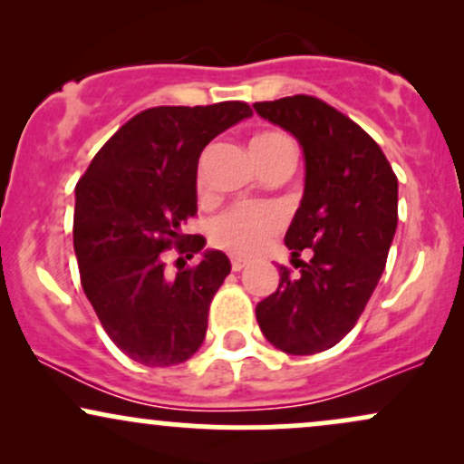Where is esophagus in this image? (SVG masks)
Listing matches in <instances>:
<instances>
[{
    "instance_id": "esophagus-1",
    "label": "esophagus",
    "mask_w": 464,
    "mask_h": 464,
    "mask_svg": "<svg viewBox=\"0 0 464 464\" xmlns=\"http://www.w3.org/2000/svg\"><path fill=\"white\" fill-rule=\"evenodd\" d=\"M244 266H246V262H244V259H239V257H233L231 259V270H233V273H239V270H242Z\"/></svg>"
}]
</instances>
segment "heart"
Segmentation results:
<instances>
[{
	"mask_svg": "<svg viewBox=\"0 0 464 464\" xmlns=\"http://www.w3.org/2000/svg\"><path fill=\"white\" fill-rule=\"evenodd\" d=\"M255 163L262 168L281 157H295V143L284 132L266 130L250 140ZM205 185V174L198 169V188ZM284 225V214L273 205H237L222 214L211 227V239L218 246L236 255H253L264 246L266 239Z\"/></svg>",
	"mask_w": 464,
	"mask_h": 464,
	"instance_id": "obj_1",
	"label": "heart"
}]
</instances>
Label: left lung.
I'll return each mask as SVG.
<instances>
[{
  "mask_svg": "<svg viewBox=\"0 0 464 464\" xmlns=\"http://www.w3.org/2000/svg\"><path fill=\"white\" fill-rule=\"evenodd\" d=\"M290 132L305 159V189L285 233L299 276L255 307L262 334L290 355L332 349L364 312L397 231V177L382 148L347 115L312 95L253 104ZM303 247L313 259L303 263Z\"/></svg>",
  "mask_w": 464,
  "mask_h": 464,
  "instance_id": "8db88e82",
  "label": "left lung"
}]
</instances>
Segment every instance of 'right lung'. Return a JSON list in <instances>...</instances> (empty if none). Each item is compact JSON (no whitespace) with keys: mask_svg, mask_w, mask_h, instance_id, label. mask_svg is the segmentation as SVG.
Instances as JSON below:
<instances>
[{"mask_svg":"<svg viewBox=\"0 0 464 464\" xmlns=\"http://www.w3.org/2000/svg\"><path fill=\"white\" fill-rule=\"evenodd\" d=\"M253 115L246 102L157 106L126 121L100 148L76 185L73 250L80 281L109 338L146 366H174L200 349L218 287L231 273L222 250L174 277L162 250L188 258L183 227L196 216L200 152L214 137Z\"/></svg>","mask_w":464,"mask_h":464,"instance_id":"1","label":"right lung"}]
</instances>
